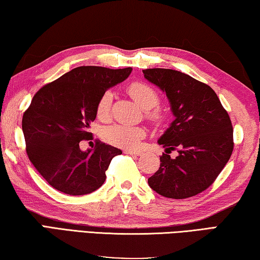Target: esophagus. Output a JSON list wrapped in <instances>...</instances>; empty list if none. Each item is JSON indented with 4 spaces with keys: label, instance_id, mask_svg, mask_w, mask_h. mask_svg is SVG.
Masks as SVG:
<instances>
[{
    "label": "esophagus",
    "instance_id": "obj_1",
    "mask_svg": "<svg viewBox=\"0 0 260 260\" xmlns=\"http://www.w3.org/2000/svg\"><path fill=\"white\" fill-rule=\"evenodd\" d=\"M124 153L130 154V155H136V156H138V155H140V154H142V152L136 151V149H125Z\"/></svg>",
    "mask_w": 260,
    "mask_h": 260
}]
</instances>
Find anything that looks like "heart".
Here are the masks:
<instances>
[{"label": "heart", "instance_id": "b5f03b06", "mask_svg": "<svg viewBox=\"0 0 260 260\" xmlns=\"http://www.w3.org/2000/svg\"><path fill=\"white\" fill-rule=\"evenodd\" d=\"M127 92L133 97L140 107L147 111V117L154 121L162 118L161 113L158 111H149L157 106L158 95L152 86L142 82H136L127 88ZM113 100L112 91H105L99 98L97 104V115L102 120L109 116ZM145 136V130L142 126H134L126 124H115L109 126L105 133V137L109 143L122 148H134L137 146L140 140Z\"/></svg>", "mask_w": 260, "mask_h": 260}]
</instances>
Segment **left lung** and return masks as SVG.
<instances>
[{
    "instance_id": "left-lung-1",
    "label": "left lung",
    "mask_w": 260,
    "mask_h": 260,
    "mask_svg": "<svg viewBox=\"0 0 260 260\" xmlns=\"http://www.w3.org/2000/svg\"><path fill=\"white\" fill-rule=\"evenodd\" d=\"M143 73L167 94L175 116L157 143L166 152L178 148L176 158L162 154L149 187L170 199L194 197L216 180L230 160L234 147L231 118L215 91L192 76L167 68Z\"/></svg>"
}]
</instances>
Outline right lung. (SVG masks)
I'll return each mask as SVG.
<instances>
[{"label":"right lung","instance_id":"right-lung-1","mask_svg":"<svg viewBox=\"0 0 260 260\" xmlns=\"http://www.w3.org/2000/svg\"><path fill=\"white\" fill-rule=\"evenodd\" d=\"M133 68L81 66L41 88L22 116V133L30 162L53 188L68 195L92 193L104 184L112 158L122 154L97 142L82 151L81 140L92 137L97 104L109 88L129 77Z\"/></svg>","mask_w":260,"mask_h":260}]
</instances>
